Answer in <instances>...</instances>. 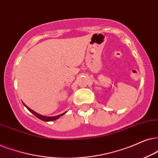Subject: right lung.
<instances>
[{
	"label": "right lung",
	"instance_id": "add662e5",
	"mask_svg": "<svg viewBox=\"0 0 158 158\" xmlns=\"http://www.w3.org/2000/svg\"><path fill=\"white\" fill-rule=\"evenodd\" d=\"M23 104H24V106H25L26 108H27V109H28L30 111H31L32 114H34L35 117H37V118L41 119V120H43V121H44V122H50V121L56 120V119H57L58 118H60V117H62V116H63V115H64L67 112V111H65V112L61 114H59V115H57V116H54V117H47V116H43V115L40 114H39V113L35 112V111H34L33 110H32V109H30V108L27 107V106H26L24 103H23Z\"/></svg>",
	"mask_w": 158,
	"mask_h": 158
}]
</instances>
